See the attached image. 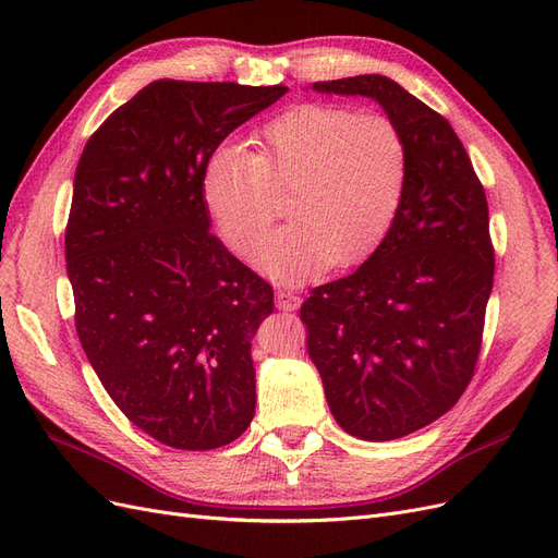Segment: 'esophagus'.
<instances>
[{
  "instance_id": "obj_1",
  "label": "esophagus",
  "mask_w": 558,
  "mask_h": 558,
  "mask_svg": "<svg viewBox=\"0 0 558 558\" xmlns=\"http://www.w3.org/2000/svg\"><path fill=\"white\" fill-rule=\"evenodd\" d=\"M300 302H302L300 293H295V291H291V289H279V291H277V307H279L281 312H293V310H298Z\"/></svg>"
}]
</instances>
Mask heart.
<instances>
[{"instance_id":"b5f03b06","label":"heart","mask_w":558,"mask_h":558,"mask_svg":"<svg viewBox=\"0 0 558 558\" xmlns=\"http://www.w3.org/2000/svg\"><path fill=\"white\" fill-rule=\"evenodd\" d=\"M256 150L218 146L202 197L218 232L251 251L276 217L272 190L294 189V223L258 246V263L286 281L369 256L393 228L410 179V146L391 116L342 105H300L265 123Z\"/></svg>"}]
</instances>
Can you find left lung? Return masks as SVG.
<instances>
[{
	"instance_id": "1",
	"label": "left lung",
	"mask_w": 558,
	"mask_h": 558,
	"mask_svg": "<svg viewBox=\"0 0 558 558\" xmlns=\"http://www.w3.org/2000/svg\"><path fill=\"white\" fill-rule=\"evenodd\" d=\"M314 90L377 99L410 146L393 228L300 310L335 421L386 442L449 412L475 375L496 263L486 193L447 118L396 81L365 74Z\"/></svg>"
}]
</instances>
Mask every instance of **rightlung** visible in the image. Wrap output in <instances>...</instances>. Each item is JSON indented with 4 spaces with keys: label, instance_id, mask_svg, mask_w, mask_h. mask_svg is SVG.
I'll use <instances>...</instances> for the list:
<instances>
[{
    "label": "right lung",
    "instance_id": "1",
    "mask_svg": "<svg viewBox=\"0 0 558 558\" xmlns=\"http://www.w3.org/2000/svg\"><path fill=\"white\" fill-rule=\"evenodd\" d=\"M286 93L154 81L81 154L64 230L76 335L118 410L167 447L230 445L256 412L251 340L275 293L209 232L202 179Z\"/></svg>",
    "mask_w": 558,
    "mask_h": 558
}]
</instances>
